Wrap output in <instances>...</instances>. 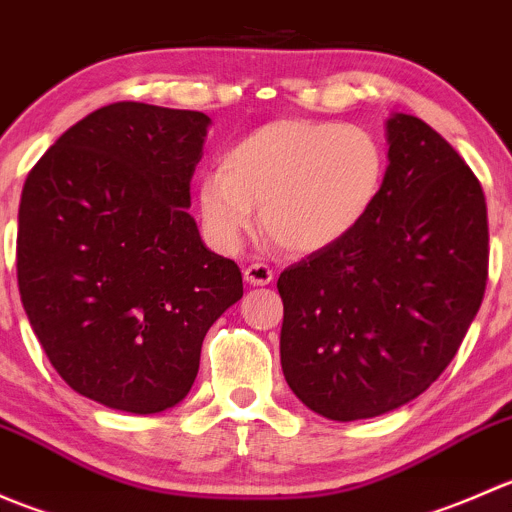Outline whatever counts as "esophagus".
Returning <instances> with one entry per match:
<instances>
[{"label": "esophagus", "instance_id": "1", "mask_svg": "<svg viewBox=\"0 0 512 512\" xmlns=\"http://www.w3.org/2000/svg\"><path fill=\"white\" fill-rule=\"evenodd\" d=\"M272 280H275V272H272L267 265H262V262L250 265L245 270V282L252 287H265V285H270Z\"/></svg>", "mask_w": 512, "mask_h": 512}]
</instances>
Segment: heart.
Masks as SVG:
<instances>
[{
  "instance_id": "obj_1",
  "label": "heart",
  "mask_w": 512,
  "mask_h": 512,
  "mask_svg": "<svg viewBox=\"0 0 512 512\" xmlns=\"http://www.w3.org/2000/svg\"><path fill=\"white\" fill-rule=\"evenodd\" d=\"M386 178V151L364 126L282 118L237 138L220 173L198 185L205 235L235 252L255 223L297 255L327 250L366 220Z\"/></svg>"
}]
</instances>
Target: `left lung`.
Instances as JSON below:
<instances>
[{
	"label": "left lung",
	"mask_w": 512,
	"mask_h": 512,
	"mask_svg": "<svg viewBox=\"0 0 512 512\" xmlns=\"http://www.w3.org/2000/svg\"><path fill=\"white\" fill-rule=\"evenodd\" d=\"M386 143L384 188L364 223L277 280L285 379L332 421L423 394L456 356L488 280V210L466 160L409 113H391Z\"/></svg>",
	"instance_id": "obj_1"
}]
</instances>
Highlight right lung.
Masks as SVG:
<instances>
[{"label":"right lung","mask_w":512,"mask_h":512,"mask_svg":"<svg viewBox=\"0 0 512 512\" xmlns=\"http://www.w3.org/2000/svg\"><path fill=\"white\" fill-rule=\"evenodd\" d=\"M210 118L121 101L71 126L27 175L17 277L61 379L128 414L188 396L215 319L242 297L240 267L200 240L190 178Z\"/></svg>","instance_id":"right-lung-1"}]
</instances>
